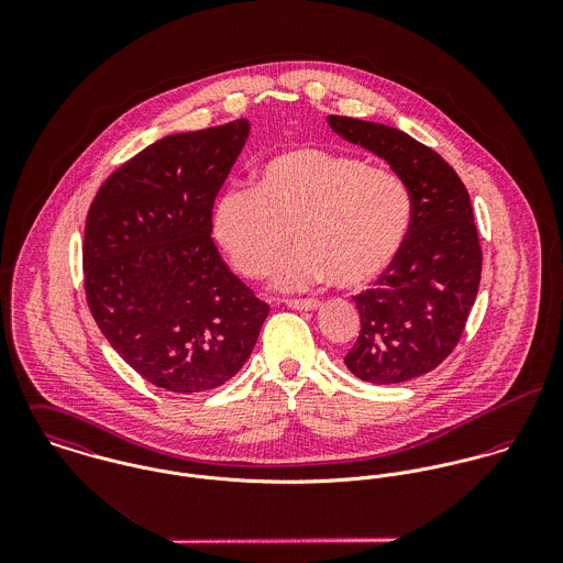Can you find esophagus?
Wrapping results in <instances>:
<instances>
[{"label": "esophagus", "instance_id": "34e87169", "mask_svg": "<svg viewBox=\"0 0 563 563\" xmlns=\"http://www.w3.org/2000/svg\"><path fill=\"white\" fill-rule=\"evenodd\" d=\"M286 306L295 308V310H317V308H321V301L319 299H288Z\"/></svg>", "mask_w": 563, "mask_h": 563}]
</instances>
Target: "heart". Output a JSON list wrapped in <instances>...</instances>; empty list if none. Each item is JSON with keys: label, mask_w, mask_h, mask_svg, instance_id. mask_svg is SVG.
Instances as JSON below:
<instances>
[{"label": "heart", "mask_w": 563, "mask_h": 563, "mask_svg": "<svg viewBox=\"0 0 563 563\" xmlns=\"http://www.w3.org/2000/svg\"><path fill=\"white\" fill-rule=\"evenodd\" d=\"M413 219L411 192L390 168L327 152L292 150L266 162L255 188H230L214 208V236L236 271L260 279L290 246L279 288L331 279L364 288L401 253Z\"/></svg>", "instance_id": "heart-1"}]
</instances>
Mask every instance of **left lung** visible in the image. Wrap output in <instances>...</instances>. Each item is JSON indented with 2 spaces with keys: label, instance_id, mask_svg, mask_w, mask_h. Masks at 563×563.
I'll return each mask as SVG.
<instances>
[{
  "label": "left lung",
  "instance_id": "obj_1",
  "mask_svg": "<svg viewBox=\"0 0 563 563\" xmlns=\"http://www.w3.org/2000/svg\"><path fill=\"white\" fill-rule=\"evenodd\" d=\"M329 128L388 162L411 192L413 219L393 266L353 297L360 335L346 368L371 384H402L438 368L457 346L482 282V244L455 168L401 130L351 117Z\"/></svg>",
  "mask_w": 563,
  "mask_h": 563
}]
</instances>
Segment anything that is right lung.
<instances>
[{
  "label": "right lung",
  "instance_id": "add662e5",
  "mask_svg": "<svg viewBox=\"0 0 563 563\" xmlns=\"http://www.w3.org/2000/svg\"><path fill=\"white\" fill-rule=\"evenodd\" d=\"M246 136V119L166 136L108 175L88 208V310L112 349L168 393L232 379L268 317L210 236L214 199Z\"/></svg>",
  "mask_w": 563,
  "mask_h": 563
}]
</instances>
